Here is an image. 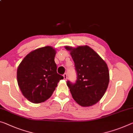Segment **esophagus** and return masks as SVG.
Returning <instances> with one entry per match:
<instances>
[{
  "instance_id": "esophagus-1",
  "label": "esophagus",
  "mask_w": 133,
  "mask_h": 133,
  "mask_svg": "<svg viewBox=\"0 0 133 133\" xmlns=\"http://www.w3.org/2000/svg\"><path fill=\"white\" fill-rule=\"evenodd\" d=\"M63 77H64V80H67V74L66 73H64V75H63Z\"/></svg>"
}]
</instances>
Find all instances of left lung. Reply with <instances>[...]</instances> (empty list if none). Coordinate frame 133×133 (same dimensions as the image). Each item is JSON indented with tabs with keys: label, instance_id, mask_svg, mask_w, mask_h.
Listing matches in <instances>:
<instances>
[{
	"label": "left lung",
	"instance_id": "left-lung-1",
	"mask_svg": "<svg viewBox=\"0 0 133 133\" xmlns=\"http://www.w3.org/2000/svg\"><path fill=\"white\" fill-rule=\"evenodd\" d=\"M70 51L77 73L76 83L67 82L73 98L82 107L96 104L104 96L109 81L107 63L88 45L73 48L66 46Z\"/></svg>",
	"mask_w": 133,
	"mask_h": 133
}]
</instances>
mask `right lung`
Returning <instances> with one entry per match:
<instances>
[{"label":"right lung","instance_id":"right-lung-1","mask_svg":"<svg viewBox=\"0 0 133 133\" xmlns=\"http://www.w3.org/2000/svg\"><path fill=\"white\" fill-rule=\"evenodd\" d=\"M56 51L51 46L38 48L23 59L17 70L22 94L34 104L43 102L52 95L63 76L57 73Z\"/></svg>","mask_w":133,"mask_h":133}]
</instances>
